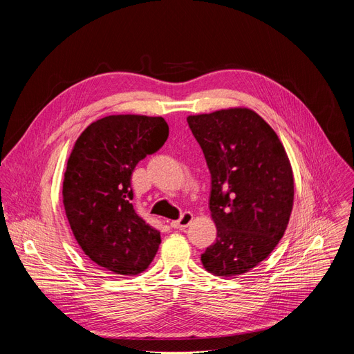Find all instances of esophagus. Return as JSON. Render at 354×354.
I'll return each mask as SVG.
<instances>
[{"instance_id":"obj_1","label":"esophagus","mask_w":354,"mask_h":354,"mask_svg":"<svg viewBox=\"0 0 354 354\" xmlns=\"http://www.w3.org/2000/svg\"><path fill=\"white\" fill-rule=\"evenodd\" d=\"M192 221H194V215L191 212H183L182 216L178 221H172L171 222V225H172V228L183 230V228H187Z\"/></svg>"}]
</instances>
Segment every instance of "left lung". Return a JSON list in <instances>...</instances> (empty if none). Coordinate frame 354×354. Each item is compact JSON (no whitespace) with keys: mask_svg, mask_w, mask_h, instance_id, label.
<instances>
[{"mask_svg":"<svg viewBox=\"0 0 354 354\" xmlns=\"http://www.w3.org/2000/svg\"><path fill=\"white\" fill-rule=\"evenodd\" d=\"M187 120L211 172L216 243L201 255L202 266L216 277L245 274L287 230L294 202L290 159L272 127L251 109H222Z\"/></svg>","mask_w":354,"mask_h":354,"instance_id":"1","label":"left lung"}]
</instances>
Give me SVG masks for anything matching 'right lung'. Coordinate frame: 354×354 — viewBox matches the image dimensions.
<instances>
[{"instance_id":"1","label":"right lung","mask_w":354,"mask_h":354,"mask_svg":"<svg viewBox=\"0 0 354 354\" xmlns=\"http://www.w3.org/2000/svg\"><path fill=\"white\" fill-rule=\"evenodd\" d=\"M167 135L160 116L111 115L88 124L73 146L63 180L66 216L83 252L107 271L138 275L158 252L160 232L136 214L130 179Z\"/></svg>"}]
</instances>
